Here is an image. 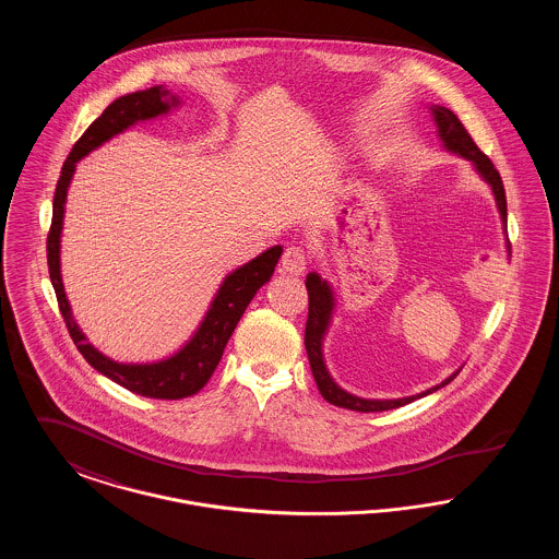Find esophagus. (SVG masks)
<instances>
[{"label":"esophagus","instance_id":"34e87169","mask_svg":"<svg viewBox=\"0 0 559 559\" xmlns=\"http://www.w3.org/2000/svg\"><path fill=\"white\" fill-rule=\"evenodd\" d=\"M306 264H308V258L299 245L287 247L281 258V270L289 272V274H301L306 270Z\"/></svg>","mask_w":559,"mask_h":559}]
</instances>
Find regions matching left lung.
Segmentation results:
<instances>
[{
	"label": "left lung",
	"mask_w": 559,
	"mask_h": 559,
	"mask_svg": "<svg viewBox=\"0 0 559 559\" xmlns=\"http://www.w3.org/2000/svg\"><path fill=\"white\" fill-rule=\"evenodd\" d=\"M431 110H433V119L438 123L440 138L444 140V144L451 148L452 153H459L461 157L472 160L479 174L484 176V180L492 187L497 205H499V212H501V217H503V224H506L507 228L506 187H503L499 169L495 167L492 160L488 159L479 151L478 144L474 142V138L465 130V126L461 123V119L452 112L451 108L433 107ZM306 289H308V322H306V340H304V344H306V352H308V360H310V369H312V374H314V381L319 385L322 399L326 400V402H331L335 406H342V408H349V411H358V413H381V411H392V408L404 406V404H408L413 400L424 399L427 394L444 388L447 383H451L452 379L456 377V372H454L447 381H442L440 385L427 390V392L419 394V396H411V399L365 400L347 394L340 385H335V381L331 379V374H329L326 367H324V360H322V337H324L326 324L331 320L333 295H331L329 285L324 281H320L319 274H308Z\"/></svg>",
	"instance_id": "left-lung-1"
}]
</instances>
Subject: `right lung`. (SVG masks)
I'll list each match as a JSON object with an SVG mask.
<instances>
[{"label": "right lung", "mask_w": 559, "mask_h": 559, "mask_svg": "<svg viewBox=\"0 0 559 559\" xmlns=\"http://www.w3.org/2000/svg\"><path fill=\"white\" fill-rule=\"evenodd\" d=\"M169 96V90L163 85L133 92L117 98L112 105L105 108V112L83 132L75 146L71 148L69 157L60 169V178L53 192L52 224L48 233V272L52 281L53 293L58 299L60 314L67 322L69 335L75 342L81 356L108 379L123 385L138 396L157 400H180L197 394L210 379L224 354V347L228 344L235 326L239 324L240 317L249 301L258 289L270 281L274 266L283 253V247H272L251 260L249 264L235 270L230 276H226L224 285L213 299L212 308L205 320L201 322L197 335L182 347L176 356L153 362V365H119L103 356L96 347L85 342V335L71 317V308L64 295L62 278H60V230H62V215H64V201H67V188L73 178L75 163L85 157L90 151L107 142L115 133L123 132L126 128L133 126L135 121L153 119L160 112L169 110V103L165 100ZM171 105H176V98L171 96Z\"/></svg>", "instance_id": "obj_1"}]
</instances>
